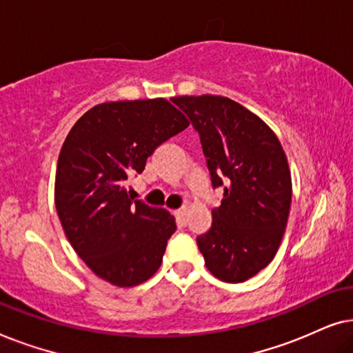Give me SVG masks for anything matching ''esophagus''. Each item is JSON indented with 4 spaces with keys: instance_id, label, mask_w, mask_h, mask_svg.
I'll return each mask as SVG.
<instances>
[{
    "instance_id": "obj_1",
    "label": "esophagus",
    "mask_w": 353,
    "mask_h": 353,
    "mask_svg": "<svg viewBox=\"0 0 353 353\" xmlns=\"http://www.w3.org/2000/svg\"><path fill=\"white\" fill-rule=\"evenodd\" d=\"M175 215H176V219L181 221V223H186V215H188V209H186V207H181V209H178V210L175 212Z\"/></svg>"
}]
</instances>
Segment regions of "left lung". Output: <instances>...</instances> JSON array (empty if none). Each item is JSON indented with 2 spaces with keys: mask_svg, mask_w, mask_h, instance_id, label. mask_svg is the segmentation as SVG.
I'll list each match as a JSON object with an SVG mask.
<instances>
[{
  "mask_svg": "<svg viewBox=\"0 0 353 353\" xmlns=\"http://www.w3.org/2000/svg\"><path fill=\"white\" fill-rule=\"evenodd\" d=\"M199 133L212 188H223L212 226L197 236L205 267L226 283H243L272 262L291 209L288 159L273 130L230 98H173Z\"/></svg>",
  "mask_w": 353,
  "mask_h": 353,
  "instance_id": "8db88e82",
  "label": "left lung"
}]
</instances>
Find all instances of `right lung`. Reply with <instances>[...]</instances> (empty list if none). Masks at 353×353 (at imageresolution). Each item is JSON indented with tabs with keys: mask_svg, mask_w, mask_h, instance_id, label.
Returning <instances> with one entry per match:
<instances>
[{
	"mask_svg": "<svg viewBox=\"0 0 353 353\" xmlns=\"http://www.w3.org/2000/svg\"><path fill=\"white\" fill-rule=\"evenodd\" d=\"M190 122L167 99L103 103L77 120L57 159L54 202L64 233L94 274L132 288L157 272L175 219L134 201L127 180Z\"/></svg>",
	"mask_w": 353,
	"mask_h": 353,
	"instance_id": "add662e5",
	"label": "right lung"
}]
</instances>
